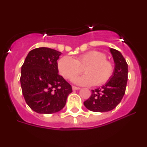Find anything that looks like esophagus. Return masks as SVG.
Segmentation results:
<instances>
[{
  "instance_id": "34e87169",
  "label": "esophagus",
  "mask_w": 147,
  "mask_h": 147,
  "mask_svg": "<svg viewBox=\"0 0 147 147\" xmlns=\"http://www.w3.org/2000/svg\"><path fill=\"white\" fill-rule=\"evenodd\" d=\"M72 88H73V90H80V88H78V87H76V86H73Z\"/></svg>"
}]
</instances>
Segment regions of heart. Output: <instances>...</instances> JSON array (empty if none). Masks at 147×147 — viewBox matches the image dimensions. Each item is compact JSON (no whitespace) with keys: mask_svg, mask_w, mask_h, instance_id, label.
<instances>
[{"mask_svg":"<svg viewBox=\"0 0 147 147\" xmlns=\"http://www.w3.org/2000/svg\"><path fill=\"white\" fill-rule=\"evenodd\" d=\"M106 58V54L98 51H90L74 59L63 57L58 62V69L60 74L68 80L74 79L84 70L85 74L74 80L76 84L102 86L109 82L114 72L113 62Z\"/></svg>","mask_w":147,"mask_h":147,"instance_id":"b5f03b06","label":"heart"}]
</instances>
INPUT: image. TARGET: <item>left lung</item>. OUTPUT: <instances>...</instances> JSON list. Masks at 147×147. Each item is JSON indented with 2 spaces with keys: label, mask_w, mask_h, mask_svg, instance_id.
I'll return each instance as SVG.
<instances>
[{
  "label": "left lung",
  "mask_w": 147,
  "mask_h": 147,
  "mask_svg": "<svg viewBox=\"0 0 147 147\" xmlns=\"http://www.w3.org/2000/svg\"><path fill=\"white\" fill-rule=\"evenodd\" d=\"M115 62L113 75L101 88L92 90L91 96L84 105L93 112H107L115 108L125 93L128 78V65L121 52L110 49Z\"/></svg>",
  "instance_id": "1"
}]
</instances>
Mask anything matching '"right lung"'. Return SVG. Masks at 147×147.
Returning a JSON list of instances; mask_svg holds the SVG:
<instances>
[{
  "label": "right lung",
  "instance_id": "obj_1",
  "mask_svg": "<svg viewBox=\"0 0 147 147\" xmlns=\"http://www.w3.org/2000/svg\"><path fill=\"white\" fill-rule=\"evenodd\" d=\"M61 52L49 48L30 51L21 67L22 93L28 107L40 114L62 110L72 92L69 83L59 75L57 59Z\"/></svg>",
  "mask_w": 147,
  "mask_h": 147
}]
</instances>
